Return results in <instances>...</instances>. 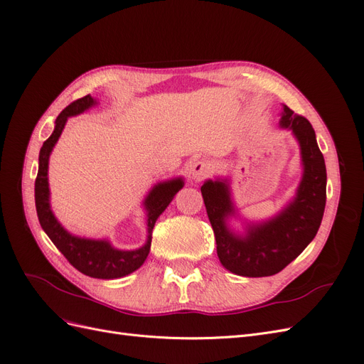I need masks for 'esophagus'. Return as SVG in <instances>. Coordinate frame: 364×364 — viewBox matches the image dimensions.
Wrapping results in <instances>:
<instances>
[{
  "label": "esophagus",
  "mask_w": 364,
  "mask_h": 364,
  "mask_svg": "<svg viewBox=\"0 0 364 364\" xmlns=\"http://www.w3.org/2000/svg\"><path fill=\"white\" fill-rule=\"evenodd\" d=\"M213 173V164L208 161H197L191 165V176L194 181H203Z\"/></svg>",
  "instance_id": "34e87169"
}]
</instances>
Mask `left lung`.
Wrapping results in <instances>:
<instances>
[{
	"label": "left lung",
	"instance_id": "left-lung-1",
	"mask_svg": "<svg viewBox=\"0 0 364 364\" xmlns=\"http://www.w3.org/2000/svg\"><path fill=\"white\" fill-rule=\"evenodd\" d=\"M281 126L291 129L299 141L304 178L294 202L267 223L250 226L246 237H237L226 228V217L234 213L228 183L208 181L202 186L206 214L211 222L217 255L229 272L259 278L277 274L301 255L322 223L326 203V168L318 150L314 129L305 117L284 106Z\"/></svg>",
	"mask_w": 364,
	"mask_h": 364
}]
</instances>
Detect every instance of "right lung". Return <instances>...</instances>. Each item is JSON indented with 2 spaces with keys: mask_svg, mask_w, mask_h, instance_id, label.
I'll use <instances>...</instances> for the list:
<instances>
[{
  "mask_svg": "<svg viewBox=\"0 0 364 364\" xmlns=\"http://www.w3.org/2000/svg\"><path fill=\"white\" fill-rule=\"evenodd\" d=\"M95 103L94 98L87 94L79 100L70 103L63 111L59 114L56 119V127L51 136L43 142L39 153V170L35 182V202H36V213L39 223L46 234L54 243L62 255L68 259L73 267L82 272L86 277L91 278H100V279H115L126 277V274L135 272L142 266L146 261L150 246H151V230L155 226L158 217L164 213V209L168 206L173 200L174 194L178 193L183 182L182 179H174L170 182H164L156 185L155 188L150 191L147 199L144 202L147 208V243L141 249L136 250H118L114 249L107 241L103 240H85L79 237H73L65 230L60 223L54 218L50 202H48V158L50 153L56 144L62 130L67 123L68 117L82 114L87 107H91Z\"/></svg>",
  "mask_w": 364,
  "mask_h": 364,
  "instance_id": "1",
  "label": "right lung"
}]
</instances>
